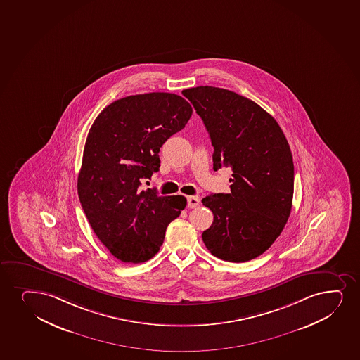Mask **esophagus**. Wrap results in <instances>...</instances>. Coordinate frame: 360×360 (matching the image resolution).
<instances>
[{"mask_svg":"<svg viewBox=\"0 0 360 360\" xmlns=\"http://www.w3.org/2000/svg\"><path fill=\"white\" fill-rule=\"evenodd\" d=\"M200 205V199L198 196H189L188 198V207L196 208Z\"/></svg>","mask_w":360,"mask_h":360,"instance_id":"1","label":"esophagus"}]
</instances>
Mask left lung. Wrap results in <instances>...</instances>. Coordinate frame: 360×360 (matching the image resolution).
Wrapping results in <instances>:
<instances>
[{
	"mask_svg": "<svg viewBox=\"0 0 360 360\" xmlns=\"http://www.w3.org/2000/svg\"><path fill=\"white\" fill-rule=\"evenodd\" d=\"M207 129L213 169L231 167L230 194L203 198L213 223L202 241L217 258L245 262L270 248L292 211L294 164L272 115L250 98L214 86L183 90Z\"/></svg>",
	"mask_w": 360,
	"mask_h": 360,
	"instance_id": "left-lung-1",
	"label": "left lung"
}]
</instances>
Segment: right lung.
<instances>
[{
    "label": "right lung",
    "mask_w": 360,
    "mask_h": 360,
    "mask_svg": "<svg viewBox=\"0 0 360 360\" xmlns=\"http://www.w3.org/2000/svg\"><path fill=\"white\" fill-rule=\"evenodd\" d=\"M191 113V103L176 94H140L112 102L90 127L78 196L94 233L120 262L153 258L167 225L186 208L182 195L160 196L140 186L159 171L161 146Z\"/></svg>",
    "instance_id": "add662e5"
}]
</instances>
